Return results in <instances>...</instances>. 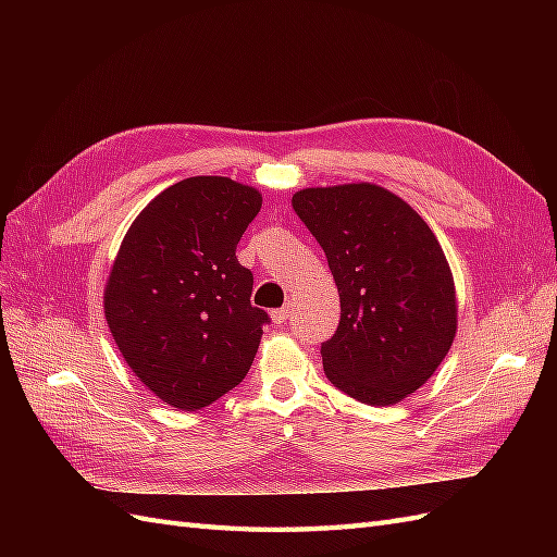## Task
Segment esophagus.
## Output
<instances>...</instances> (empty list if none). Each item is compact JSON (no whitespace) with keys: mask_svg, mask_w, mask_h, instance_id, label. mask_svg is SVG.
<instances>
[{"mask_svg":"<svg viewBox=\"0 0 557 557\" xmlns=\"http://www.w3.org/2000/svg\"><path fill=\"white\" fill-rule=\"evenodd\" d=\"M288 315H290V307H281V309L272 311V320L276 325H283L285 320H288Z\"/></svg>","mask_w":557,"mask_h":557,"instance_id":"esophagus-1","label":"esophagus"}]
</instances>
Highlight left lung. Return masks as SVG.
<instances>
[{
  "instance_id": "obj_1",
  "label": "left lung",
  "mask_w": 557,
  "mask_h": 557,
  "mask_svg": "<svg viewBox=\"0 0 557 557\" xmlns=\"http://www.w3.org/2000/svg\"><path fill=\"white\" fill-rule=\"evenodd\" d=\"M293 209L325 250L339 290V327L320 346L327 379L372 407L416 393L458 330L453 274L434 232L374 183L305 188Z\"/></svg>"
}]
</instances>
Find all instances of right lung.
I'll list each match as a JSON object with an SVG mask.
<instances>
[{
  "instance_id": "add662e5",
  "label": "right lung",
  "mask_w": 557,
  "mask_h": 557,
  "mask_svg": "<svg viewBox=\"0 0 557 557\" xmlns=\"http://www.w3.org/2000/svg\"><path fill=\"white\" fill-rule=\"evenodd\" d=\"M262 195L227 176H193L134 218L104 288L117 350L150 393L197 411L239 385L267 311L250 305L252 274L237 244Z\"/></svg>"
}]
</instances>
